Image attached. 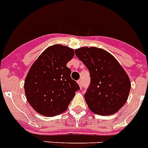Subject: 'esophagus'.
Segmentation results:
<instances>
[{
  "label": "esophagus",
  "mask_w": 148,
  "mask_h": 148,
  "mask_svg": "<svg viewBox=\"0 0 148 148\" xmlns=\"http://www.w3.org/2000/svg\"><path fill=\"white\" fill-rule=\"evenodd\" d=\"M77 84H78V85H79V86H80V89H81V88H82V81H81V80H77Z\"/></svg>",
  "instance_id": "esophagus-1"
}]
</instances>
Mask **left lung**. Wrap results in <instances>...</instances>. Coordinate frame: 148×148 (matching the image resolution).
<instances>
[{"label": "left lung", "instance_id": "left-lung-1", "mask_svg": "<svg viewBox=\"0 0 148 148\" xmlns=\"http://www.w3.org/2000/svg\"><path fill=\"white\" fill-rule=\"evenodd\" d=\"M75 54L89 69L91 83L84 95L89 110L99 115L116 113L127 101L131 83L110 53L97 47H80Z\"/></svg>", "mask_w": 148, "mask_h": 148}]
</instances>
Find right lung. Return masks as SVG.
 Wrapping results in <instances>:
<instances>
[{
    "mask_svg": "<svg viewBox=\"0 0 148 148\" xmlns=\"http://www.w3.org/2000/svg\"><path fill=\"white\" fill-rule=\"evenodd\" d=\"M74 56L73 49L56 44L43 51L30 68L25 80V93L38 114L55 116L64 112L80 89L67 67Z\"/></svg>",
    "mask_w": 148,
    "mask_h": 148,
    "instance_id": "add662e5",
    "label": "right lung"
}]
</instances>
